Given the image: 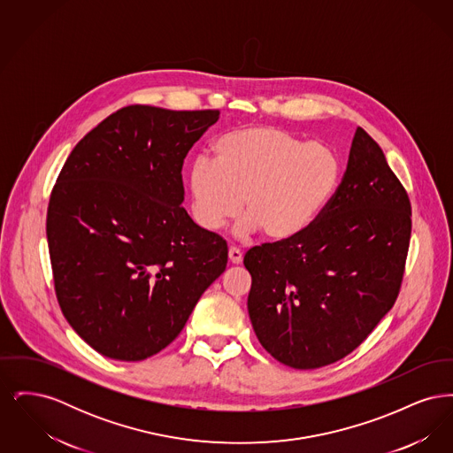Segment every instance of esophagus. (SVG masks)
I'll return each instance as SVG.
<instances>
[{
	"mask_svg": "<svg viewBox=\"0 0 453 453\" xmlns=\"http://www.w3.org/2000/svg\"><path fill=\"white\" fill-rule=\"evenodd\" d=\"M229 261H231L233 265H239V263L242 261V253H241V250H237L234 246H231V248H229Z\"/></svg>",
	"mask_w": 453,
	"mask_h": 453,
	"instance_id": "esophagus-1",
	"label": "esophagus"
}]
</instances>
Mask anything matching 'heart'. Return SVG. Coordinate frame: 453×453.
<instances>
[{
  "label": "heart",
  "mask_w": 453,
  "mask_h": 453,
  "mask_svg": "<svg viewBox=\"0 0 453 453\" xmlns=\"http://www.w3.org/2000/svg\"><path fill=\"white\" fill-rule=\"evenodd\" d=\"M212 152L214 165L198 159L188 174L195 220L211 233L242 207L241 233L294 239L321 216L342 176L340 157L329 146L275 127L227 132Z\"/></svg>",
  "instance_id": "heart-1"
}]
</instances>
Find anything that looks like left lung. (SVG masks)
Instances as JSON below:
<instances>
[{
  "label": "left lung",
  "instance_id": "1",
  "mask_svg": "<svg viewBox=\"0 0 453 453\" xmlns=\"http://www.w3.org/2000/svg\"><path fill=\"white\" fill-rule=\"evenodd\" d=\"M411 202L379 144L358 127L340 187L294 239L244 255L248 311L261 346L283 365H331L355 348L399 296Z\"/></svg>",
  "mask_w": 453,
  "mask_h": 453
}]
</instances>
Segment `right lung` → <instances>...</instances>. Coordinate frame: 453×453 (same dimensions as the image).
I'll return each instance as SVG.
<instances>
[{"instance_id": "right-lung-1", "label": "right lung", "mask_w": 453, "mask_h": 453, "mask_svg": "<svg viewBox=\"0 0 453 453\" xmlns=\"http://www.w3.org/2000/svg\"><path fill=\"white\" fill-rule=\"evenodd\" d=\"M219 110L129 105L76 144L47 207L54 288L104 357L141 362L172 343L227 265V242L181 207V168Z\"/></svg>"}]
</instances>
